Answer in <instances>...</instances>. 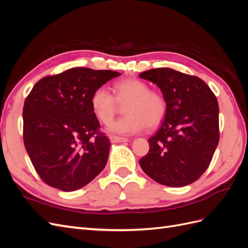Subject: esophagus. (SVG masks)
Here are the masks:
<instances>
[{
  "label": "esophagus",
  "mask_w": 248,
  "mask_h": 248,
  "mask_svg": "<svg viewBox=\"0 0 248 248\" xmlns=\"http://www.w3.org/2000/svg\"><path fill=\"white\" fill-rule=\"evenodd\" d=\"M109 140H110V142H125V141H128V139L116 137V136H110Z\"/></svg>",
  "instance_id": "obj_1"
}]
</instances>
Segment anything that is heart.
Wrapping results in <instances>:
<instances>
[{
  "instance_id": "heart-1",
  "label": "heart",
  "mask_w": 248,
  "mask_h": 248,
  "mask_svg": "<svg viewBox=\"0 0 248 248\" xmlns=\"http://www.w3.org/2000/svg\"><path fill=\"white\" fill-rule=\"evenodd\" d=\"M112 94L106 87L95 89L90 103L96 118L108 124L124 107L125 117L111 123L108 130L123 136L138 133L148 127L158 125L167 114V101L162 94L150 90L148 84L138 78L118 81Z\"/></svg>"
}]
</instances>
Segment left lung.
Segmentation results:
<instances>
[{"label": "left lung", "mask_w": 248, "mask_h": 248, "mask_svg": "<svg viewBox=\"0 0 248 248\" xmlns=\"http://www.w3.org/2000/svg\"><path fill=\"white\" fill-rule=\"evenodd\" d=\"M167 101V114L149 141L140 168L157 183L188 185L204 174L219 140L218 102L211 89L197 77L170 68L141 72Z\"/></svg>", "instance_id": "8db88e82"}]
</instances>
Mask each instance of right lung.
Here are the masks:
<instances>
[{"label": "right lung", "mask_w": 248, "mask_h": 248, "mask_svg": "<svg viewBox=\"0 0 248 248\" xmlns=\"http://www.w3.org/2000/svg\"><path fill=\"white\" fill-rule=\"evenodd\" d=\"M120 76L78 67L44 78L33 87L22 111L24 142L47 185L78 190L106 167L110 142L98 132L100 124L90 99L95 89Z\"/></svg>", "instance_id": "1"}]
</instances>
